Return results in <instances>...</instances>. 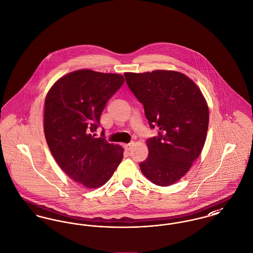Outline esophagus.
Instances as JSON below:
<instances>
[{
	"instance_id": "34e87169",
	"label": "esophagus",
	"mask_w": 253,
	"mask_h": 253,
	"mask_svg": "<svg viewBox=\"0 0 253 253\" xmlns=\"http://www.w3.org/2000/svg\"><path fill=\"white\" fill-rule=\"evenodd\" d=\"M131 147H132V144H125V145H124V149H125L126 151L131 150Z\"/></svg>"
}]
</instances>
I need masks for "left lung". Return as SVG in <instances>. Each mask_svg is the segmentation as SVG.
<instances>
[{
  "label": "left lung",
  "mask_w": 253,
  "mask_h": 253,
  "mask_svg": "<svg viewBox=\"0 0 253 253\" xmlns=\"http://www.w3.org/2000/svg\"><path fill=\"white\" fill-rule=\"evenodd\" d=\"M126 84L140 102L152 128L147 140L149 157L139 164L143 174L158 186L178 181L202 152L209 109L201 89L186 75L168 70L125 73Z\"/></svg>",
  "instance_id": "1"
}]
</instances>
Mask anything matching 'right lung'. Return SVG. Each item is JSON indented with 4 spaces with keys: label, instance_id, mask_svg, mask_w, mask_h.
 <instances>
[{
    "label": "right lung",
    "instance_id": "right-lung-1",
    "mask_svg": "<svg viewBox=\"0 0 253 253\" xmlns=\"http://www.w3.org/2000/svg\"><path fill=\"white\" fill-rule=\"evenodd\" d=\"M122 75L77 70L57 80L44 107V133L53 158L70 178L96 189L113 175L124 149L94 132L107 101L118 91Z\"/></svg>",
    "mask_w": 253,
    "mask_h": 253
}]
</instances>
